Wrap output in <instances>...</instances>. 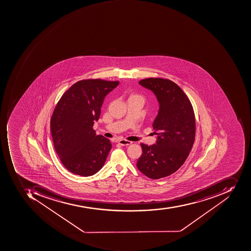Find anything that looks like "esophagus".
<instances>
[{
    "label": "esophagus",
    "instance_id": "obj_1",
    "mask_svg": "<svg viewBox=\"0 0 251 251\" xmlns=\"http://www.w3.org/2000/svg\"><path fill=\"white\" fill-rule=\"evenodd\" d=\"M118 143H119V144H121V146H129L132 144V142L130 141V140H123V139L120 140Z\"/></svg>",
    "mask_w": 251,
    "mask_h": 251
}]
</instances>
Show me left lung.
Instances as JSON below:
<instances>
[{
    "instance_id": "1",
    "label": "left lung",
    "mask_w": 251,
    "mask_h": 251,
    "mask_svg": "<svg viewBox=\"0 0 251 251\" xmlns=\"http://www.w3.org/2000/svg\"><path fill=\"white\" fill-rule=\"evenodd\" d=\"M139 84L156 95L159 110L152 126L156 144H141L138 170L152 179L164 178L185 163L196 137V118L189 98L178 85L162 78L142 79Z\"/></svg>"
}]
</instances>
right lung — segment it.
I'll list each match as a JSON object with an SVG mask.
<instances>
[{
  "label": "right lung",
  "mask_w": 251,
  "mask_h": 251,
  "mask_svg": "<svg viewBox=\"0 0 251 251\" xmlns=\"http://www.w3.org/2000/svg\"><path fill=\"white\" fill-rule=\"evenodd\" d=\"M118 84L99 78L81 80L58 101L51 117V133L55 152L69 172L89 176L104 166L111 142L96 135L93 125L106 95Z\"/></svg>",
  "instance_id": "right-lung-1"
}]
</instances>
